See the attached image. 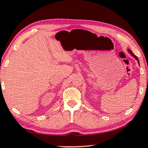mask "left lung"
<instances>
[{
	"instance_id": "1",
	"label": "left lung",
	"mask_w": 148,
	"mask_h": 148,
	"mask_svg": "<svg viewBox=\"0 0 148 148\" xmlns=\"http://www.w3.org/2000/svg\"><path fill=\"white\" fill-rule=\"evenodd\" d=\"M128 51H129V53L131 54V55L134 58L138 61V63H139V60H138V57H137L135 55H134V53H133L132 51H131V50H130V49H128Z\"/></svg>"
}]
</instances>
